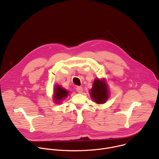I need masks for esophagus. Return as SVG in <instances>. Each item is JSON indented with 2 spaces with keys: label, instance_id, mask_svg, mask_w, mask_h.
I'll return each mask as SVG.
<instances>
[{
  "label": "esophagus",
  "instance_id": "esophagus-1",
  "mask_svg": "<svg viewBox=\"0 0 159 159\" xmlns=\"http://www.w3.org/2000/svg\"><path fill=\"white\" fill-rule=\"evenodd\" d=\"M76 90H77V93H82V92L83 91V89L81 87H77L76 88Z\"/></svg>",
  "mask_w": 159,
  "mask_h": 159
}]
</instances>
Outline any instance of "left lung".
I'll use <instances>...</instances> for the list:
<instances>
[{
	"instance_id": "left-lung-1",
	"label": "left lung",
	"mask_w": 159,
	"mask_h": 159,
	"mask_svg": "<svg viewBox=\"0 0 159 159\" xmlns=\"http://www.w3.org/2000/svg\"><path fill=\"white\" fill-rule=\"evenodd\" d=\"M90 96L93 101L98 104L105 103L109 96L107 84L104 79H96L94 80L92 89L90 90Z\"/></svg>"
}]
</instances>
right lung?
I'll list each match as a JSON object with an SVG mask.
<instances>
[{"label":"right lung","mask_w":159,"mask_h":159,"mask_svg":"<svg viewBox=\"0 0 159 159\" xmlns=\"http://www.w3.org/2000/svg\"><path fill=\"white\" fill-rule=\"evenodd\" d=\"M53 93L54 94L53 96V99L56 104L61 103L63 100L69 96V91L63 88L61 85H56L55 86Z\"/></svg>","instance_id":"1"}]
</instances>
